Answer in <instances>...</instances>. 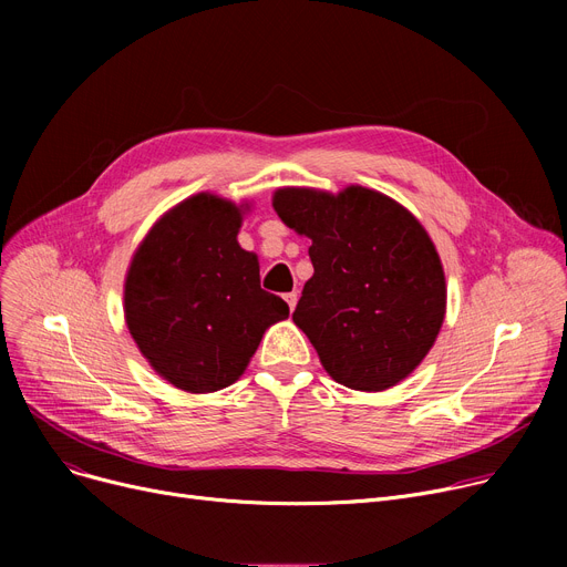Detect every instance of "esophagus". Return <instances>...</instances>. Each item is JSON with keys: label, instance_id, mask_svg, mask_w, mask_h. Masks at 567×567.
<instances>
[{"label": "esophagus", "instance_id": "34e87169", "mask_svg": "<svg viewBox=\"0 0 567 567\" xmlns=\"http://www.w3.org/2000/svg\"><path fill=\"white\" fill-rule=\"evenodd\" d=\"M285 301H287L289 310H293V308H296V301H299V293H296V291H289V293H285Z\"/></svg>", "mask_w": 567, "mask_h": 567}]
</instances>
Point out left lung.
<instances>
[{
    "label": "left lung",
    "mask_w": 567,
    "mask_h": 567,
    "mask_svg": "<svg viewBox=\"0 0 567 567\" xmlns=\"http://www.w3.org/2000/svg\"><path fill=\"white\" fill-rule=\"evenodd\" d=\"M274 208L308 236L312 278L293 310L323 370L353 391L393 389L423 363L445 317V276L411 212L363 186L278 188Z\"/></svg>",
    "instance_id": "8db88e82"
}]
</instances>
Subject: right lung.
<instances>
[{"instance_id": "right-lung-1", "label": "right lung", "mask_w": 567, "mask_h": 567, "mask_svg": "<svg viewBox=\"0 0 567 567\" xmlns=\"http://www.w3.org/2000/svg\"><path fill=\"white\" fill-rule=\"evenodd\" d=\"M250 204L197 193L165 212L133 252L124 317L140 353L186 393L241 377L289 306L259 287V259L238 246Z\"/></svg>"}]
</instances>
